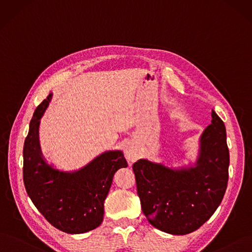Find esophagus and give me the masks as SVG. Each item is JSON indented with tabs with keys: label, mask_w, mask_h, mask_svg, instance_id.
I'll use <instances>...</instances> for the list:
<instances>
[{
	"label": "esophagus",
	"mask_w": 252,
	"mask_h": 252,
	"mask_svg": "<svg viewBox=\"0 0 252 252\" xmlns=\"http://www.w3.org/2000/svg\"><path fill=\"white\" fill-rule=\"evenodd\" d=\"M125 154H126V160L128 162H131V163L136 162L138 160V158H139V155H138L137 151L132 146H127L126 148Z\"/></svg>",
	"instance_id": "34e87169"
}]
</instances>
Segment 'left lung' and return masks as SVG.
<instances>
[{"mask_svg":"<svg viewBox=\"0 0 252 252\" xmlns=\"http://www.w3.org/2000/svg\"><path fill=\"white\" fill-rule=\"evenodd\" d=\"M228 166L225 126L212 111V124L200 136L194 166L170 168L146 159L133 165L137 192L148 222L171 235L198 229L224 196Z\"/></svg>","mask_w":252,"mask_h":252,"instance_id":"left-lung-1","label":"left lung"}]
</instances>
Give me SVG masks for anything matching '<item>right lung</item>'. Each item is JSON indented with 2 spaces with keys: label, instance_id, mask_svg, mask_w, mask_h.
Segmentation results:
<instances>
[{
  "label": "right lung",
  "instance_id": "right-lung-1",
  "mask_svg": "<svg viewBox=\"0 0 252 252\" xmlns=\"http://www.w3.org/2000/svg\"><path fill=\"white\" fill-rule=\"evenodd\" d=\"M50 93L36 108L24 144V184L34 206L53 226L67 234H84L100 225L104 202L115 172L127 163L121 151H108L83 168L61 171L46 163L38 129Z\"/></svg>",
  "mask_w": 252,
  "mask_h": 252
}]
</instances>
